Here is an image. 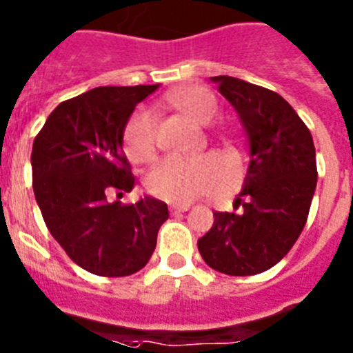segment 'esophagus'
<instances>
[{"mask_svg":"<svg viewBox=\"0 0 353 353\" xmlns=\"http://www.w3.org/2000/svg\"><path fill=\"white\" fill-rule=\"evenodd\" d=\"M188 210H190L188 204H172V206H170V213L172 214L185 213V211H188Z\"/></svg>","mask_w":353,"mask_h":353,"instance_id":"esophagus-1","label":"esophagus"}]
</instances>
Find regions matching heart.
<instances>
[{
	"label": "heart",
	"mask_w": 353,
	"mask_h": 353,
	"mask_svg": "<svg viewBox=\"0 0 353 353\" xmlns=\"http://www.w3.org/2000/svg\"><path fill=\"white\" fill-rule=\"evenodd\" d=\"M168 106L197 124H210L219 112V104L208 88L199 85H186L168 92L165 97ZM124 151L133 163H151L156 158V134L152 119L139 112L128 121L124 130ZM222 163L213 156L195 159L165 158L147 176L149 194L161 201L174 204H188L202 194H210L219 186ZM234 185L223 186L228 194Z\"/></svg>",
	"instance_id": "obj_1"
}]
</instances>
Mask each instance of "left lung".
<instances>
[{
	"instance_id": "left-lung-1",
	"label": "left lung",
	"mask_w": 353,
	"mask_h": 353,
	"mask_svg": "<svg viewBox=\"0 0 353 353\" xmlns=\"http://www.w3.org/2000/svg\"><path fill=\"white\" fill-rule=\"evenodd\" d=\"M240 115L250 165L234 213L214 211L197 247L225 275H256L277 265L299 240L316 188L311 131L277 92L231 76L211 78Z\"/></svg>"
}]
</instances>
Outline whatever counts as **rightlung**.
I'll return each instance as SVG.
<instances>
[{
	"label": "right lung",
	"instance_id": "obj_1",
	"mask_svg": "<svg viewBox=\"0 0 353 353\" xmlns=\"http://www.w3.org/2000/svg\"><path fill=\"white\" fill-rule=\"evenodd\" d=\"M158 88L99 87L60 103L33 140V194L49 232L78 266L101 277H125L156 249L165 202L143 197L110 202L131 192L134 176L122 137L134 106Z\"/></svg>",
	"mask_w": 353,
	"mask_h": 353
}]
</instances>
